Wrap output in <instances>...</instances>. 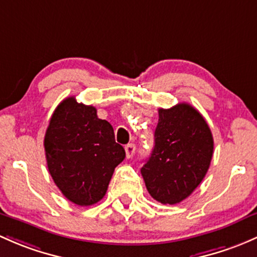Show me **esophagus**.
I'll list each match as a JSON object with an SVG mask.
<instances>
[{"label":"esophagus","instance_id":"34e87169","mask_svg":"<svg viewBox=\"0 0 257 257\" xmlns=\"http://www.w3.org/2000/svg\"><path fill=\"white\" fill-rule=\"evenodd\" d=\"M124 149H125L126 158H132V156L134 155V153H136L137 148L134 144H128V145H125V148H124Z\"/></svg>","mask_w":257,"mask_h":257}]
</instances>
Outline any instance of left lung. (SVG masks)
Returning <instances> with one entry per match:
<instances>
[{"label": "left lung", "instance_id": "left-lung-1", "mask_svg": "<svg viewBox=\"0 0 257 257\" xmlns=\"http://www.w3.org/2000/svg\"><path fill=\"white\" fill-rule=\"evenodd\" d=\"M155 145L140 172L148 192L163 204L187 198L202 182L213 156L212 132L188 103L159 109Z\"/></svg>", "mask_w": 257, "mask_h": 257}]
</instances>
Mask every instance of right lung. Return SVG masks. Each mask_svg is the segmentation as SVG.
Returning a JSON list of instances; mask_svg holds the SVG:
<instances>
[{
    "mask_svg": "<svg viewBox=\"0 0 257 257\" xmlns=\"http://www.w3.org/2000/svg\"><path fill=\"white\" fill-rule=\"evenodd\" d=\"M48 170L61 193L77 206L101 201L115 167L125 158L107 120L92 106L65 98L54 110L44 138Z\"/></svg>",
    "mask_w": 257,
    "mask_h": 257,
    "instance_id": "obj_1",
    "label": "right lung"
}]
</instances>
